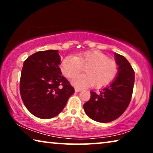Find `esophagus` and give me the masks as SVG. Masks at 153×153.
<instances>
[{"instance_id":"34e87169","label":"esophagus","mask_w":153,"mask_h":153,"mask_svg":"<svg viewBox=\"0 0 153 153\" xmlns=\"http://www.w3.org/2000/svg\"><path fill=\"white\" fill-rule=\"evenodd\" d=\"M74 91H75V92H80V91H82V89L79 88H75Z\"/></svg>"}]
</instances>
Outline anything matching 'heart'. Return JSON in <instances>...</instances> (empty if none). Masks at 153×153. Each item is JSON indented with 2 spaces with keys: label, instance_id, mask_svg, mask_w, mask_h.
Wrapping results in <instances>:
<instances>
[{
  "label": "heart",
  "instance_id": "1",
  "mask_svg": "<svg viewBox=\"0 0 153 153\" xmlns=\"http://www.w3.org/2000/svg\"><path fill=\"white\" fill-rule=\"evenodd\" d=\"M86 66L85 74L74 76L80 71L81 66ZM60 69L65 76L72 78L71 83L79 88L95 85L106 86L112 82L118 73L115 61L99 51H88L74 56H68L62 60Z\"/></svg>",
  "mask_w": 153,
  "mask_h": 153
}]
</instances>
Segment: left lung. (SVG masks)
<instances>
[{
  "label": "left lung",
  "mask_w": 153,
  "mask_h": 153,
  "mask_svg": "<svg viewBox=\"0 0 153 153\" xmlns=\"http://www.w3.org/2000/svg\"><path fill=\"white\" fill-rule=\"evenodd\" d=\"M118 73L114 81L100 93L91 92V99L83 104V109L92 120L100 123L115 120L128 106L134 84V72L126 58L114 53Z\"/></svg>",
  "instance_id": "left-lung-1"
}]
</instances>
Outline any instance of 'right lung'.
<instances>
[{"label":"right lung","instance_id":"right-lung-1","mask_svg":"<svg viewBox=\"0 0 153 153\" xmlns=\"http://www.w3.org/2000/svg\"><path fill=\"white\" fill-rule=\"evenodd\" d=\"M58 50L38 51L24 62L21 74L22 99L33 116L42 119L53 118L65 106L74 89L61 76Z\"/></svg>","mask_w":153,"mask_h":153}]
</instances>
